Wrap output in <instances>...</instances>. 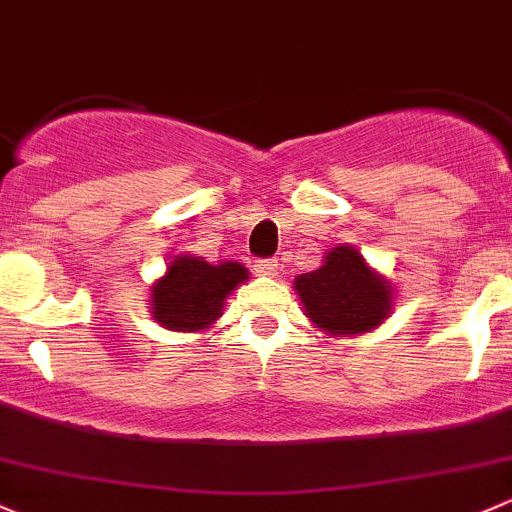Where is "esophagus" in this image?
Segmentation results:
<instances>
[{
	"instance_id": "esophagus-1",
	"label": "esophagus",
	"mask_w": 512,
	"mask_h": 512,
	"mask_svg": "<svg viewBox=\"0 0 512 512\" xmlns=\"http://www.w3.org/2000/svg\"><path fill=\"white\" fill-rule=\"evenodd\" d=\"M278 268L276 258H258L256 261V273L258 276H273Z\"/></svg>"
}]
</instances>
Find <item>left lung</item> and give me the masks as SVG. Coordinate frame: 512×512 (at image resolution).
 <instances>
[{"label":"left lung","mask_w":512,"mask_h":512,"mask_svg":"<svg viewBox=\"0 0 512 512\" xmlns=\"http://www.w3.org/2000/svg\"><path fill=\"white\" fill-rule=\"evenodd\" d=\"M295 291L303 300L305 315L337 335L372 330L387 318L392 305L387 283L350 246H337L318 271L295 278Z\"/></svg>","instance_id":"left-lung-1"}]
</instances>
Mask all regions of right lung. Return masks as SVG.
<instances>
[{
  "mask_svg": "<svg viewBox=\"0 0 512 512\" xmlns=\"http://www.w3.org/2000/svg\"><path fill=\"white\" fill-rule=\"evenodd\" d=\"M246 278L241 263L212 266L197 256H175L165 278L152 286V313L170 330H204L221 315L226 295Z\"/></svg>",
  "mask_w": 512,
  "mask_h": 512,
  "instance_id": "obj_1",
  "label": "right lung"
}]
</instances>
